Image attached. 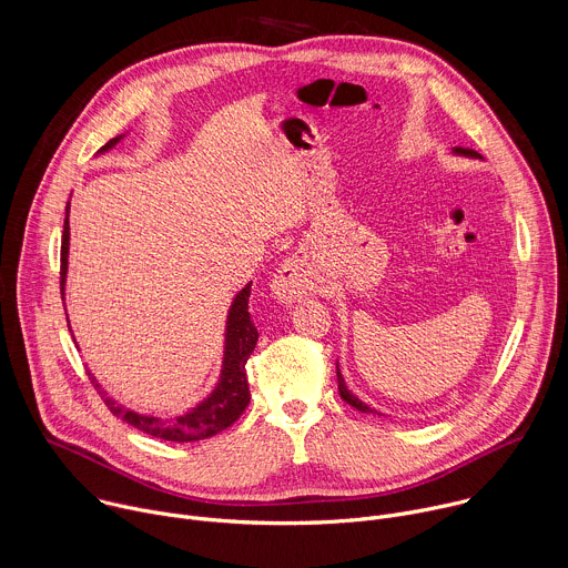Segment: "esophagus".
<instances>
[{
    "instance_id": "obj_1",
    "label": "esophagus",
    "mask_w": 568,
    "mask_h": 568,
    "mask_svg": "<svg viewBox=\"0 0 568 568\" xmlns=\"http://www.w3.org/2000/svg\"><path fill=\"white\" fill-rule=\"evenodd\" d=\"M316 287H318V283H316V278L312 274V265L305 256L287 258L272 281L274 298L285 305L307 298L310 294L316 292Z\"/></svg>"
}]
</instances>
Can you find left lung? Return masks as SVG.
<instances>
[{
	"mask_svg": "<svg viewBox=\"0 0 568 568\" xmlns=\"http://www.w3.org/2000/svg\"><path fill=\"white\" fill-rule=\"evenodd\" d=\"M453 153L455 155H466V158H479L481 160V155L477 153V151H473V149H464V146H455L453 149ZM336 382H338V393H341V399L345 402V404H349L352 408H356L358 413H365V415H379V417H384L379 410H374V408H369L365 402H361L347 386H345V379H343V374H341V367H338V361H336Z\"/></svg>",
	"mask_w": 568,
	"mask_h": 568,
	"instance_id": "1",
	"label": "left lung"
}]
</instances>
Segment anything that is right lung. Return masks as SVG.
I'll list each match as a JSON object with an SVG mask.
<instances>
[{
    "mask_svg": "<svg viewBox=\"0 0 568 568\" xmlns=\"http://www.w3.org/2000/svg\"><path fill=\"white\" fill-rule=\"evenodd\" d=\"M124 135H118L109 140L98 155L111 151ZM69 243H71V227H69V203H67V221H64V234H62V298L67 290V272H69ZM250 287L247 283L232 301L227 310V321H225V343H223V361H221V374L219 382L214 384L212 393L203 397L196 406L186 408L180 415H169V417H158V415H144L135 413L131 408H124L122 404H115L106 390L98 384L95 376L89 372L91 384L95 390L102 395L104 404L109 410L126 422L129 426L164 442H175V444H189V442H201L210 439L225 428H230L247 408L250 404V386H247V372L245 363L250 354L256 347L258 332L252 323L250 316ZM69 318V316H67Z\"/></svg>",
    "mask_w": 568,
    "mask_h": 568,
    "instance_id": "right-lung-1",
    "label": "right lung"
}]
</instances>
